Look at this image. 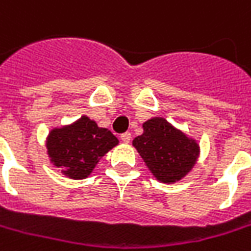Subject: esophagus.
<instances>
[{"label":"esophagus","instance_id":"obj_1","mask_svg":"<svg viewBox=\"0 0 251 251\" xmlns=\"http://www.w3.org/2000/svg\"><path fill=\"white\" fill-rule=\"evenodd\" d=\"M130 139H132V134L129 133V132L121 134V140H122L124 143H129L130 142Z\"/></svg>","mask_w":251,"mask_h":251}]
</instances>
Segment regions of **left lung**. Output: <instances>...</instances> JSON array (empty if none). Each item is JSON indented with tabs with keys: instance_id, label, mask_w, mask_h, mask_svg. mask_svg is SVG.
<instances>
[{
	"instance_id": "obj_1",
	"label": "left lung",
	"mask_w": 251,
	"mask_h": 251,
	"mask_svg": "<svg viewBox=\"0 0 251 251\" xmlns=\"http://www.w3.org/2000/svg\"><path fill=\"white\" fill-rule=\"evenodd\" d=\"M133 146L147 168L164 183L180 180L195 167L199 144L164 118H151L143 124V134L134 137Z\"/></svg>"
}]
</instances>
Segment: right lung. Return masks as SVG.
I'll return each instance as SVG.
<instances>
[{
    "label": "right lung",
    "instance_id": "obj_1",
    "mask_svg": "<svg viewBox=\"0 0 251 251\" xmlns=\"http://www.w3.org/2000/svg\"><path fill=\"white\" fill-rule=\"evenodd\" d=\"M118 139L105 127H99L90 118L82 117L72 125L52 129L47 139L51 162L72 179H84L96 164L118 144Z\"/></svg>",
    "mask_w": 251,
    "mask_h": 251
}]
</instances>
